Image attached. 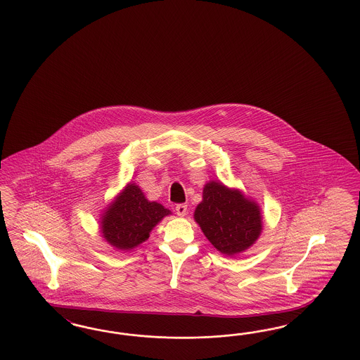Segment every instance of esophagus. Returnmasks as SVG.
Returning <instances> with one entry per match:
<instances>
[{
	"label": "esophagus",
	"instance_id": "1",
	"mask_svg": "<svg viewBox=\"0 0 360 360\" xmlns=\"http://www.w3.org/2000/svg\"><path fill=\"white\" fill-rule=\"evenodd\" d=\"M175 211H176V214H178L179 217H185L186 214H187V205H185V203H182V205H176Z\"/></svg>",
	"mask_w": 360,
	"mask_h": 360
}]
</instances>
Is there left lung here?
I'll use <instances>...</instances> for the list:
<instances>
[{"mask_svg": "<svg viewBox=\"0 0 360 360\" xmlns=\"http://www.w3.org/2000/svg\"><path fill=\"white\" fill-rule=\"evenodd\" d=\"M194 219L214 248L231 257L250 250L262 235V208L257 202L220 181L205 185Z\"/></svg>", "mask_w": 360, "mask_h": 360, "instance_id": "left-lung-1", "label": "left lung"}]
</instances>
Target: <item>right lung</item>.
<instances>
[{
	"mask_svg": "<svg viewBox=\"0 0 360 360\" xmlns=\"http://www.w3.org/2000/svg\"><path fill=\"white\" fill-rule=\"evenodd\" d=\"M172 211L146 199L141 188L129 182L109 203L100 218L104 240L119 251H131L149 239L152 229Z\"/></svg>",
	"mask_w": 360,
	"mask_h": 360,
	"instance_id": "add662e5",
	"label": "right lung"
}]
</instances>
